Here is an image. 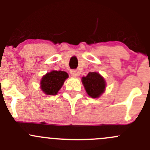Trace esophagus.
<instances>
[{
	"mask_svg": "<svg viewBox=\"0 0 150 150\" xmlns=\"http://www.w3.org/2000/svg\"><path fill=\"white\" fill-rule=\"evenodd\" d=\"M70 75H72V77H77L80 75L79 72L77 70H71L70 71Z\"/></svg>",
	"mask_w": 150,
	"mask_h": 150,
	"instance_id": "1",
	"label": "esophagus"
}]
</instances>
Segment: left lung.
I'll list each match as a JSON object with an SVG mask.
<instances>
[{
  "label": "left lung",
  "instance_id": "left-lung-1",
  "mask_svg": "<svg viewBox=\"0 0 150 150\" xmlns=\"http://www.w3.org/2000/svg\"><path fill=\"white\" fill-rule=\"evenodd\" d=\"M81 81L86 93L93 99L99 98L105 91L106 81L99 72H88L86 77H83Z\"/></svg>",
  "mask_w": 150,
  "mask_h": 150
}]
</instances>
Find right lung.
<instances>
[{
	"instance_id": "right-lung-1",
	"label": "right lung",
	"mask_w": 150,
	"mask_h": 150,
	"mask_svg": "<svg viewBox=\"0 0 150 150\" xmlns=\"http://www.w3.org/2000/svg\"><path fill=\"white\" fill-rule=\"evenodd\" d=\"M68 77L64 71L51 70L42 77L40 89L46 95H57Z\"/></svg>"
}]
</instances>
